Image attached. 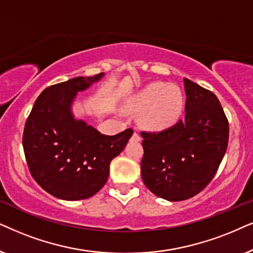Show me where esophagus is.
<instances>
[{"instance_id": "34e87169", "label": "esophagus", "mask_w": 253, "mask_h": 253, "mask_svg": "<svg viewBox=\"0 0 253 253\" xmlns=\"http://www.w3.org/2000/svg\"><path fill=\"white\" fill-rule=\"evenodd\" d=\"M132 139H133V140H135V141H140V140H141V137H140V135H139V134H137L136 132H134V133H133Z\"/></svg>"}]
</instances>
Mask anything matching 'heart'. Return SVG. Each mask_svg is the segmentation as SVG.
<instances>
[{"mask_svg":"<svg viewBox=\"0 0 253 253\" xmlns=\"http://www.w3.org/2000/svg\"><path fill=\"white\" fill-rule=\"evenodd\" d=\"M130 113H139V123L148 130H164L181 118L185 97L179 86L164 82L148 84L125 103Z\"/></svg>","mask_w":253,"mask_h":253,"instance_id":"heart-1","label":"heart"}]
</instances>
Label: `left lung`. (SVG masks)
I'll list each match as a JSON object with an SVG mask.
<instances>
[{
  "instance_id": "obj_1",
  "label": "left lung",
  "mask_w": 253,
  "mask_h": 253,
  "mask_svg": "<svg viewBox=\"0 0 253 253\" xmlns=\"http://www.w3.org/2000/svg\"><path fill=\"white\" fill-rule=\"evenodd\" d=\"M184 85V119L162 132H141L143 183L169 201L190 199L211 183L229 140V123L217 97L187 79Z\"/></svg>"
}]
</instances>
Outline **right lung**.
Instances as JSON below:
<instances>
[{"mask_svg": "<svg viewBox=\"0 0 253 253\" xmlns=\"http://www.w3.org/2000/svg\"><path fill=\"white\" fill-rule=\"evenodd\" d=\"M104 73L75 77L46 87L25 123L23 148L30 172L46 192L62 200H82L107 181L110 163L126 147L133 129L104 135L74 118L77 92L98 82Z\"/></svg>", "mask_w": 253, "mask_h": 253, "instance_id": "1", "label": "right lung"}]
</instances>
